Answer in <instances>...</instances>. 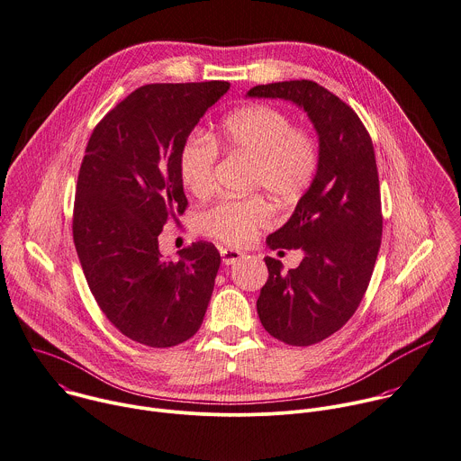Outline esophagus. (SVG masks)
<instances>
[{
  "label": "esophagus",
  "mask_w": 461,
  "mask_h": 461,
  "mask_svg": "<svg viewBox=\"0 0 461 461\" xmlns=\"http://www.w3.org/2000/svg\"><path fill=\"white\" fill-rule=\"evenodd\" d=\"M221 257H222V264L231 266L237 260H240L244 257V253L239 249H233V248H221Z\"/></svg>",
  "instance_id": "34e87169"
}]
</instances>
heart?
<instances>
[{
    "mask_svg": "<svg viewBox=\"0 0 461 461\" xmlns=\"http://www.w3.org/2000/svg\"><path fill=\"white\" fill-rule=\"evenodd\" d=\"M251 159L249 188L269 194L276 203H291L313 183L319 168L315 137L293 128L291 119L269 104H251L230 113L210 139L190 135L179 153V177L195 197L213 190L217 148ZM271 222L269 204L258 197L222 199L197 217L201 233L231 246L248 242Z\"/></svg>",
    "mask_w": 461,
    "mask_h": 461,
    "instance_id": "1",
    "label": "heart"
}]
</instances>
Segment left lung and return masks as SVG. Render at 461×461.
<instances>
[{
    "label": "left lung",
    "mask_w": 461,
    "mask_h": 461,
    "mask_svg": "<svg viewBox=\"0 0 461 461\" xmlns=\"http://www.w3.org/2000/svg\"><path fill=\"white\" fill-rule=\"evenodd\" d=\"M248 97L294 103L319 133V168L289 221L266 239L269 249H302L298 267L266 257L267 282L257 313L289 346L337 333L357 312L382 242V203L373 140L351 106L315 81L253 86ZM280 253V251H278Z\"/></svg>",
    "instance_id": "left-lung-1"
}]
</instances>
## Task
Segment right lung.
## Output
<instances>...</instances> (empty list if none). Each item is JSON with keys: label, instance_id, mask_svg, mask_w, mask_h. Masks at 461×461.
I'll use <instances>...</instances> for the list:
<instances>
[{"label": "right lung", "instance_id": "add662e5", "mask_svg": "<svg viewBox=\"0 0 461 461\" xmlns=\"http://www.w3.org/2000/svg\"><path fill=\"white\" fill-rule=\"evenodd\" d=\"M228 90V81L144 85L101 119L86 144L74 244L101 312L133 342L172 348L203 324L221 255L199 240L167 260L159 233L188 206L181 148Z\"/></svg>", "mask_w": 461, "mask_h": 461}]
</instances>
